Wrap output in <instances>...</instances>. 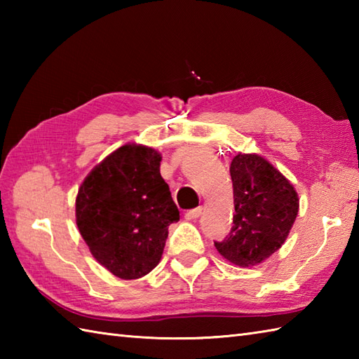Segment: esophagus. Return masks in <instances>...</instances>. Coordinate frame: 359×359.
<instances>
[{"label":"esophagus","instance_id":"esophagus-1","mask_svg":"<svg viewBox=\"0 0 359 359\" xmlns=\"http://www.w3.org/2000/svg\"><path fill=\"white\" fill-rule=\"evenodd\" d=\"M201 215H202V207H197V208H193V210H188L185 212V219L194 220L197 217H201Z\"/></svg>","mask_w":359,"mask_h":359}]
</instances>
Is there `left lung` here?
Segmentation results:
<instances>
[{
  "label": "left lung",
  "mask_w": 359,
  "mask_h": 359,
  "mask_svg": "<svg viewBox=\"0 0 359 359\" xmlns=\"http://www.w3.org/2000/svg\"><path fill=\"white\" fill-rule=\"evenodd\" d=\"M233 226L215 247L242 269L265 261L292 230L299 208L293 185L276 168L256 154H238L231 162Z\"/></svg>",
  "instance_id": "1"
}]
</instances>
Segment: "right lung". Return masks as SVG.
I'll return each mask as SVG.
<instances>
[{"label":"right lung","instance_id":"add662e5","mask_svg":"<svg viewBox=\"0 0 359 359\" xmlns=\"http://www.w3.org/2000/svg\"><path fill=\"white\" fill-rule=\"evenodd\" d=\"M160 154L125 144L83 182L75 216L81 238L104 269L121 279L148 274L162 257L168 226L180 219L160 175Z\"/></svg>","mask_w":359,"mask_h":359}]
</instances>
